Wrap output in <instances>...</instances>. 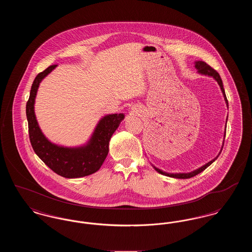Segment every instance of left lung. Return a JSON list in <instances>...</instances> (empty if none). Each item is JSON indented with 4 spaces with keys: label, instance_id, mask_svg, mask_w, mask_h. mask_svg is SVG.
<instances>
[{
    "label": "left lung",
    "instance_id": "8db88e82",
    "mask_svg": "<svg viewBox=\"0 0 252 252\" xmlns=\"http://www.w3.org/2000/svg\"><path fill=\"white\" fill-rule=\"evenodd\" d=\"M194 68L197 70V72H198L199 74H202V75H207V76L213 77V78L216 80V82H217L218 85H219L220 89H221V92H222L223 96H224V100H225V102H226L227 108H228V100H227L226 94H225V90H224V87H223V82H222V79H221V77H220L219 73L216 72V70H214L212 67H210L206 62L201 61V60L194 61ZM227 121H228V116H227ZM227 121H226V126H227ZM225 136H226V127H225V132H224V140H225ZM224 140H223V144H222L221 149H220V152L218 153V155H217L214 159L210 160L209 162H207L206 164H204V165H202L201 167L197 168V169L193 170L192 172H189V173H167V172H165V171H162V170H160V169H158V168L156 167V166H155V165H153L152 163H151V165L153 166V168L156 170L158 173H159V174H161V175H163V176L170 177V178H175V179H190V178H192V177L196 176L197 174L201 173L202 171H204L206 168L209 167V166H210V165H211V164L216 160V158H218V156L220 155V153H221L222 149H223V146H224Z\"/></svg>",
    "mask_w": 252,
    "mask_h": 252
}]
</instances>
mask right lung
I'll list each match as a JSON object with an SVG mask.
<instances>
[{"instance_id": "1", "label": "right lung", "mask_w": 252, "mask_h": 252, "mask_svg": "<svg viewBox=\"0 0 252 252\" xmlns=\"http://www.w3.org/2000/svg\"><path fill=\"white\" fill-rule=\"evenodd\" d=\"M58 65H52L35 78L28 102L26 117L28 121L29 138L38 158L63 178L76 179L92 175L102 166L108 156L109 141L124 120V113L108 114L96 124L90 139L81 145L64 146L52 143L41 131L35 114V101L39 84L53 72Z\"/></svg>"}]
</instances>
